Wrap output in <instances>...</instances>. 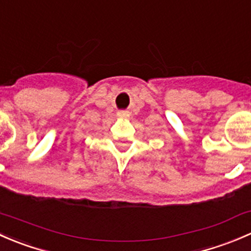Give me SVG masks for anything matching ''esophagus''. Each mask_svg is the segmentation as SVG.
<instances>
[{"label": "esophagus", "mask_w": 251, "mask_h": 251, "mask_svg": "<svg viewBox=\"0 0 251 251\" xmlns=\"http://www.w3.org/2000/svg\"><path fill=\"white\" fill-rule=\"evenodd\" d=\"M117 115L120 116V117H122V118L128 117V112H126V111H118Z\"/></svg>", "instance_id": "obj_1"}]
</instances>
